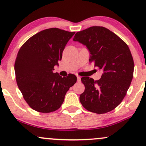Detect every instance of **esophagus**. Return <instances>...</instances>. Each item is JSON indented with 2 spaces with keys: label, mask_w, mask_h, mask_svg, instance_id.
I'll list each match as a JSON object with an SVG mask.
<instances>
[{
  "label": "esophagus",
  "mask_w": 146,
  "mask_h": 146,
  "mask_svg": "<svg viewBox=\"0 0 146 146\" xmlns=\"http://www.w3.org/2000/svg\"><path fill=\"white\" fill-rule=\"evenodd\" d=\"M77 79H78V82L81 81V77L80 76H77Z\"/></svg>",
  "instance_id": "1"
}]
</instances>
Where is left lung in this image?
I'll return each mask as SVG.
<instances>
[{"label": "left lung", "mask_w": 146, "mask_h": 146, "mask_svg": "<svg viewBox=\"0 0 146 146\" xmlns=\"http://www.w3.org/2000/svg\"><path fill=\"white\" fill-rule=\"evenodd\" d=\"M73 41L86 46L89 62L103 71L98 81L81 78L85 86L80 96L82 105L97 114L111 111L124 98L133 78L135 66L128 45L109 29L98 26L77 32Z\"/></svg>", "instance_id": "1"}]
</instances>
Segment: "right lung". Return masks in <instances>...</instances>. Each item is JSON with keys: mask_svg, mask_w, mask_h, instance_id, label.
<instances>
[{"mask_svg": "<svg viewBox=\"0 0 146 146\" xmlns=\"http://www.w3.org/2000/svg\"><path fill=\"white\" fill-rule=\"evenodd\" d=\"M74 34L58 28L45 29L31 37L20 48L14 65L16 82L34 110L45 113L58 110L66 92L77 82L75 75L62 78L53 72Z\"/></svg>", "mask_w": 146, "mask_h": 146, "instance_id": "1", "label": "right lung"}]
</instances>
